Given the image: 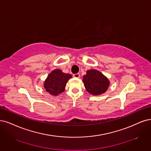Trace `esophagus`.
<instances>
[{
  "instance_id": "1",
  "label": "esophagus",
  "mask_w": 151,
  "mask_h": 151,
  "mask_svg": "<svg viewBox=\"0 0 151 151\" xmlns=\"http://www.w3.org/2000/svg\"><path fill=\"white\" fill-rule=\"evenodd\" d=\"M80 73H76V74L73 75V77H75V78H80Z\"/></svg>"
}]
</instances>
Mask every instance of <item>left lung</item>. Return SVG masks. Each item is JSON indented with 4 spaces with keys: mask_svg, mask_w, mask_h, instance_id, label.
Here are the masks:
<instances>
[{
    "mask_svg": "<svg viewBox=\"0 0 151 151\" xmlns=\"http://www.w3.org/2000/svg\"><path fill=\"white\" fill-rule=\"evenodd\" d=\"M83 82L86 90L93 95H100L108 90L110 82L102 73L94 69L89 70L83 76Z\"/></svg>",
    "mask_w": 151,
    "mask_h": 151,
    "instance_id": "1",
    "label": "left lung"
}]
</instances>
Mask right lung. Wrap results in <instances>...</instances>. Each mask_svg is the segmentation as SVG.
<instances>
[{"instance_id":"add662e5","label":"right lung","mask_w":151,"mask_h":151,"mask_svg":"<svg viewBox=\"0 0 151 151\" xmlns=\"http://www.w3.org/2000/svg\"><path fill=\"white\" fill-rule=\"evenodd\" d=\"M71 78V75L65 73L60 69H55L48 75L43 87L50 94L58 96L65 91L67 82Z\"/></svg>"}]
</instances>
